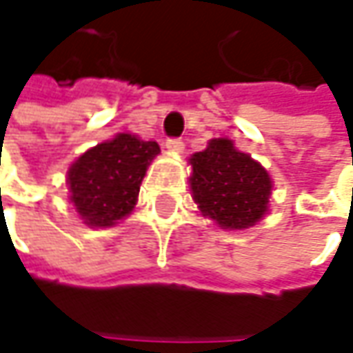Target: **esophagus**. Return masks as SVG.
Wrapping results in <instances>:
<instances>
[{
    "mask_svg": "<svg viewBox=\"0 0 353 353\" xmlns=\"http://www.w3.org/2000/svg\"><path fill=\"white\" fill-rule=\"evenodd\" d=\"M165 147L169 149L170 153H183V151H184L183 139H167Z\"/></svg>",
    "mask_w": 353,
    "mask_h": 353,
    "instance_id": "34e87169",
    "label": "esophagus"
}]
</instances>
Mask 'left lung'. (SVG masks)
Wrapping results in <instances>:
<instances>
[{
    "instance_id": "1",
    "label": "left lung",
    "mask_w": 353,
    "mask_h": 353,
    "mask_svg": "<svg viewBox=\"0 0 353 353\" xmlns=\"http://www.w3.org/2000/svg\"><path fill=\"white\" fill-rule=\"evenodd\" d=\"M192 198L202 216L222 230H245L269 210L273 181L269 172L241 153L230 139H212L190 157Z\"/></svg>"
}]
</instances>
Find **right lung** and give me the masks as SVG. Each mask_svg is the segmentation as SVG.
Here are the masks:
<instances>
[{
  "instance_id": "add662e5",
  "label": "right lung",
  "mask_w": 353,
  "mask_h": 353,
  "mask_svg": "<svg viewBox=\"0 0 353 353\" xmlns=\"http://www.w3.org/2000/svg\"><path fill=\"white\" fill-rule=\"evenodd\" d=\"M161 153L155 141L117 133L80 155L68 169L70 202L84 224L110 228L135 208L147 167Z\"/></svg>"
}]
</instances>
